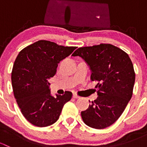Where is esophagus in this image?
Returning a JSON list of instances; mask_svg holds the SVG:
<instances>
[{
  "mask_svg": "<svg viewBox=\"0 0 147 147\" xmlns=\"http://www.w3.org/2000/svg\"><path fill=\"white\" fill-rule=\"evenodd\" d=\"M73 97L74 98H75V99H78V98H80V96L79 95H78V94H76V93H74L73 94Z\"/></svg>",
  "mask_w": 147,
  "mask_h": 147,
  "instance_id": "esophagus-1",
  "label": "esophagus"
}]
</instances>
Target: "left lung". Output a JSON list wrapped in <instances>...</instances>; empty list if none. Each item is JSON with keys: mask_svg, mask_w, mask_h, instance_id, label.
Returning <instances> with one entry per match:
<instances>
[{"mask_svg": "<svg viewBox=\"0 0 147 147\" xmlns=\"http://www.w3.org/2000/svg\"><path fill=\"white\" fill-rule=\"evenodd\" d=\"M72 55L84 59L91 69V80L98 82V97L81 112L83 121L97 129L109 127L132 96L135 72L131 59L124 50L107 43L80 47Z\"/></svg>", "mask_w": 147, "mask_h": 147, "instance_id": "left-lung-1", "label": "left lung"}]
</instances>
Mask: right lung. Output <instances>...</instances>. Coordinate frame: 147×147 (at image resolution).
<instances>
[{
  "instance_id": "right-lung-1",
  "label": "right lung",
  "mask_w": 147,
  "mask_h": 147,
  "mask_svg": "<svg viewBox=\"0 0 147 147\" xmlns=\"http://www.w3.org/2000/svg\"><path fill=\"white\" fill-rule=\"evenodd\" d=\"M75 49L42 40L23 48L16 57L11 73L13 93L21 113L33 125L54 124L65 104L72 99L69 91L53 97L48 81L56 74L60 61Z\"/></svg>"
}]
</instances>
